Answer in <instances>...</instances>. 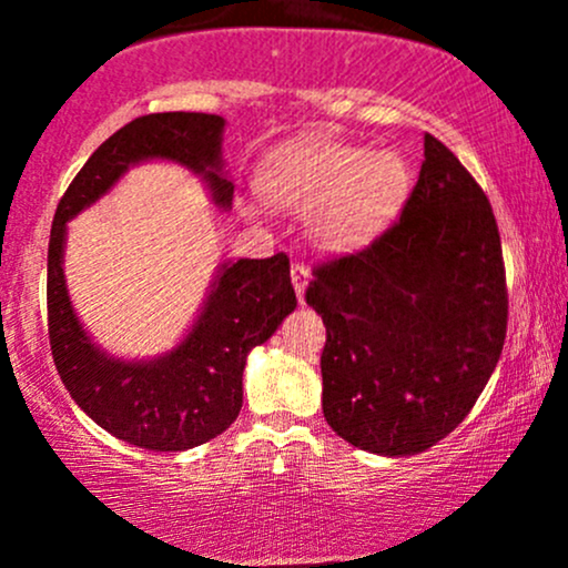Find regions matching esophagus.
<instances>
[{
  "instance_id": "esophagus-1",
  "label": "esophagus",
  "mask_w": 568,
  "mask_h": 568,
  "mask_svg": "<svg viewBox=\"0 0 568 568\" xmlns=\"http://www.w3.org/2000/svg\"><path fill=\"white\" fill-rule=\"evenodd\" d=\"M291 280H293V288H296V296L298 302H304V291H306V283H310V270H306L304 264H293L291 266Z\"/></svg>"
}]
</instances>
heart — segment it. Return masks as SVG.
Segmentation results:
<instances>
[{
  "instance_id": "obj_1",
  "label": "heart",
  "mask_w": 568,
  "mask_h": 568,
  "mask_svg": "<svg viewBox=\"0 0 568 568\" xmlns=\"http://www.w3.org/2000/svg\"><path fill=\"white\" fill-rule=\"evenodd\" d=\"M262 192L275 207L310 213L312 237L325 251H355L397 216L410 171L393 152L293 141L266 158Z\"/></svg>"
}]
</instances>
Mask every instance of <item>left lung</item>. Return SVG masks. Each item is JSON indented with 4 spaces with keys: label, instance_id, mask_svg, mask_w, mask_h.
I'll return each instance as SVG.
<instances>
[{
    "label": "left lung",
    "instance_id": "obj_1",
    "mask_svg": "<svg viewBox=\"0 0 568 568\" xmlns=\"http://www.w3.org/2000/svg\"><path fill=\"white\" fill-rule=\"evenodd\" d=\"M323 317V414L371 454L427 452L470 414L507 334V280L491 202L448 146L425 162L393 226L312 270Z\"/></svg>",
    "mask_w": 568,
    "mask_h": 568
}]
</instances>
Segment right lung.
I'll return each instance as SVG.
<instances>
[{
    "instance_id": "1",
    "label": "right lung",
    "mask_w": 568,
    "mask_h": 568,
    "mask_svg": "<svg viewBox=\"0 0 568 568\" xmlns=\"http://www.w3.org/2000/svg\"><path fill=\"white\" fill-rule=\"evenodd\" d=\"M224 120L200 112L135 116L90 154L55 207L48 247V334L61 382L95 425L149 452H186L207 443L243 408L247 352L277 331L296 306L291 262L240 258L224 264L202 315L171 355L125 363L103 355L71 310L63 280L67 221L106 194L141 160H175L202 173L221 207L234 186L221 175Z\"/></svg>"
}]
</instances>
